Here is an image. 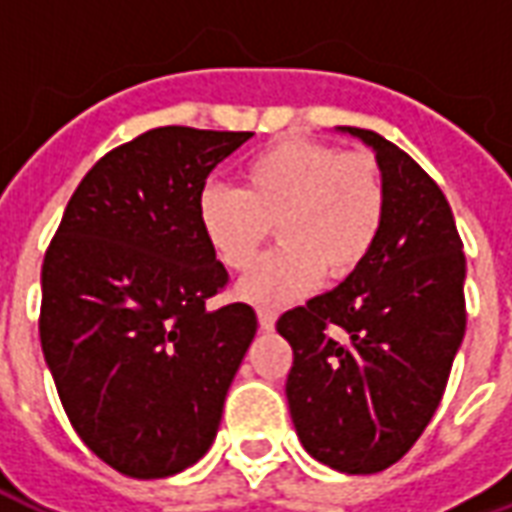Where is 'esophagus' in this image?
<instances>
[{
  "label": "esophagus",
  "instance_id": "esophagus-1",
  "mask_svg": "<svg viewBox=\"0 0 512 512\" xmlns=\"http://www.w3.org/2000/svg\"><path fill=\"white\" fill-rule=\"evenodd\" d=\"M257 321H260V329H263V332H271V329L277 326V312L268 310V307H260V310H257Z\"/></svg>",
  "mask_w": 512,
  "mask_h": 512
}]
</instances>
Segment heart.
<instances>
[{
  "label": "heart",
  "instance_id": "b5f03b06",
  "mask_svg": "<svg viewBox=\"0 0 512 512\" xmlns=\"http://www.w3.org/2000/svg\"><path fill=\"white\" fill-rule=\"evenodd\" d=\"M241 178V189L205 186L197 219L216 257L235 271L255 260L274 222L279 246L238 282L249 304H290L315 290L323 274H354L373 252L386 213L384 175L373 156L288 139L249 158Z\"/></svg>",
  "mask_w": 512,
  "mask_h": 512
}]
</instances>
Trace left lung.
Masks as SVG:
<instances>
[{
    "label": "left lung",
    "instance_id": "left-lung-1",
    "mask_svg": "<svg viewBox=\"0 0 512 512\" xmlns=\"http://www.w3.org/2000/svg\"><path fill=\"white\" fill-rule=\"evenodd\" d=\"M386 213L373 252L337 288L285 312L290 419L315 461L376 474L428 428L466 332V257L450 202L417 161L365 128Z\"/></svg>",
    "mask_w": 512,
    "mask_h": 512
}]
</instances>
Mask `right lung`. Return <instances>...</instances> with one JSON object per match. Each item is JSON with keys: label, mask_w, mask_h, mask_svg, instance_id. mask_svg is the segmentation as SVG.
I'll list each match as a JSON object with an SVG mask.
<instances>
[{"label": "right lung", "mask_w": 512, "mask_h": 512, "mask_svg": "<svg viewBox=\"0 0 512 512\" xmlns=\"http://www.w3.org/2000/svg\"><path fill=\"white\" fill-rule=\"evenodd\" d=\"M249 136L164 126L115 147L43 260L40 345L62 408L126 477H172L211 450L255 340L249 304L205 307L227 271L197 219L213 167Z\"/></svg>", "instance_id": "obj_1"}]
</instances>
